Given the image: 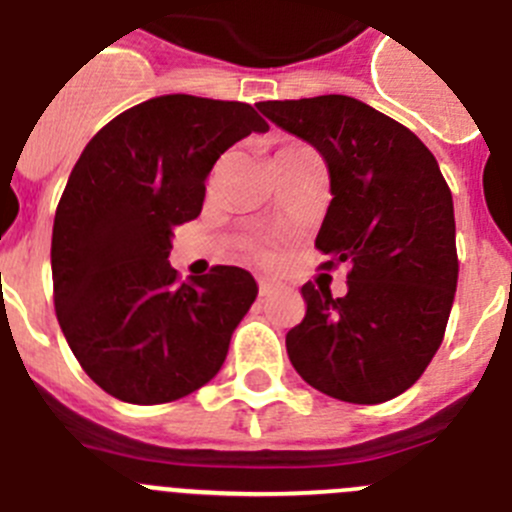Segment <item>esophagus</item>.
I'll list each match as a JSON object with an SVG mask.
<instances>
[{"label":"esophagus","mask_w":512,"mask_h":512,"mask_svg":"<svg viewBox=\"0 0 512 512\" xmlns=\"http://www.w3.org/2000/svg\"><path fill=\"white\" fill-rule=\"evenodd\" d=\"M274 289H276V281L274 279H266V276H264V279H259V294H261V297H269V294L274 292Z\"/></svg>","instance_id":"obj_1"}]
</instances>
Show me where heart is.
Listing matches in <instances>:
<instances>
[{
    "label": "heart",
    "mask_w": 512,
    "mask_h": 512,
    "mask_svg": "<svg viewBox=\"0 0 512 512\" xmlns=\"http://www.w3.org/2000/svg\"><path fill=\"white\" fill-rule=\"evenodd\" d=\"M297 149H304V147H284V149H279V152H276V157H284V154H292V152H297Z\"/></svg>",
    "instance_id": "1"
}]
</instances>
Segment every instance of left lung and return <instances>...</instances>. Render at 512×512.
Instances as JSON below:
<instances>
[{
  "instance_id": "obj_1",
  "label": "left lung",
  "mask_w": 512,
  "mask_h": 512,
  "mask_svg": "<svg viewBox=\"0 0 512 512\" xmlns=\"http://www.w3.org/2000/svg\"><path fill=\"white\" fill-rule=\"evenodd\" d=\"M259 111L312 144L330 170L314 246L348 264V294L304 284L307 314L287 332L294 370L348 403L414 386L442 345L457 292L452 192L414 131L350 96L264 101Z\"/></svg>"
}]
</instances>
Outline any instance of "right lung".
Here are the masks:
<instances>
[{
	"mask_svg": "<svg viewBox=\"0 0 512 512\" xmlns=\"http://www.w3.org/2000/svg\"><path fill=\"white\" fill-rule=\"evenodd\" d=\"M269 124L238 101L170 93L86 144L55 210L60 330L88 378L139 406L177 401L218 375L259 284L238 266L177 281L172 228L198 218L220 154Z\"/></svg>",
	"mask_w": 512,
	"mask_h": 512,
	"instance_id": "right-lung-1",
	"label": "right lung"
}]
</instances>
